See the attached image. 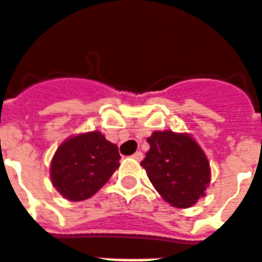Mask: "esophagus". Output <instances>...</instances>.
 <instances>
[{"mask_svg":"<svg viewBox=\"0 0 262 262\" xmlns=\"http://www.w3.org/2000/svg\"><path fill=\"white\" fill-rule=\"evenodd\" d=\"M132 157H133V159H135V160H137V161H142V160H143V153H142V151H136V153L133 154Z\"/></svg>","mask_w":262,"mask_h":262,"instance_id":"1","label":"esophagus"}]
</instances>
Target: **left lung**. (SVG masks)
Listing matches in <instances>:
<instances>
[{"mask_svg":"<svg viewBox=\"0 0 262 262\" xmlns=\"http://www.w3.org/2000/svg\"><path fill=\"white\" fill-rule=\"evenodd\" d=\"M150 150L142 161L157 192L176 208H189L205 196L210 181L206 156L188 135L154 132Z\"/></svg>","mask_w":262,"mask_h":262,"instance_id":"obj_1","label":"left lung"}]
</instances>
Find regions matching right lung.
<instances>
[{"instance_id": "right-lung-1", "label": "right lung", "mask_w": 262, "mask_h": 262, "mask_svg": "<svg viewBox=\"0 0 262 262\" xmlns=\"http://www.w3.org/2000/svg\"><path fill=\"white\" fill-rule=\"evenodd\" d=\"M119 160L116 144L99 132L78 135L57 148L50 165L52 182L70 201H84L108 182Z\"/></svg>"}]
</instances>
